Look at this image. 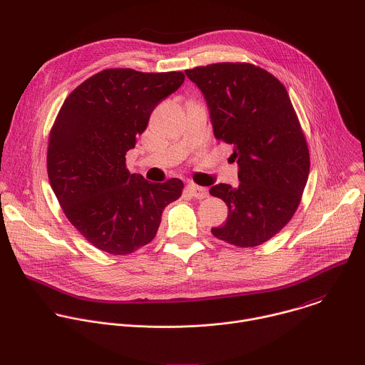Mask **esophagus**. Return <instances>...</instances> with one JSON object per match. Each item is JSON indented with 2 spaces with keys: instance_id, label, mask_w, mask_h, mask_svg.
<instances>
[{
  "instance_id": "esophagus-1",
  "label": "esophagus",
  "mask_w": 365,
  "mask_h": 365,
  "mask_svg": "<svg viewBox=\"0 0 365 365\" xmlns=\"http://www.w3.org/2000/svg\"><path fill=\"white\" fill-rule=\"evenodd\" d=\"M186 187H187V192H189L193 197H196V199H203V197H206L207 195H210V192H207L206 187L197 186V185H195V183H187Z\"/></svg>"
}]
</instances>
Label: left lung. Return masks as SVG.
<instances>
[{
  "instance_id": "obj_1",
  "label": "left lung",
  "mask_w": 365,
  "mask_h": 365,
  "mask_svg": "<svg viewBox=\"0 0 365 365\" xmlns=\"http://www.w3.org/2000/svg\"><path fill=\"white\" fill-rule=\"evenodd\" d=\"M200 89L214 135L234 147L240 185L210 189L228 206L212 234L237 247L276 235L296 212L307 182L309 150L286 88L250 63H214L185 71Z\"/></svg>"
}]
</instances>
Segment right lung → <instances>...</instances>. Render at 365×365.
<instances>
[{"label":"right lung","instance_id":"1","mask_svg":"<svg viewBox=\"0 0 365 365\" xmlns=\"http://www.w3.org/2000/svg\"><path fill=\"white\" fill-rule=\"evenodd\" d=\"M183 81L182 72L106 69L63 102L48 137L50 186L71 224L102 251L124 255L148 244L182 195L180 179L151 183L130 173L125 154Z\"/></svg>","mask_w":365,"mask_h":365}]
</instances>
